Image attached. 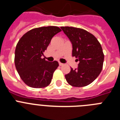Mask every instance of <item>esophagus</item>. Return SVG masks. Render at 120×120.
I'll use <instances>...</instances> for the list:
<instances>
[{"label":"esophagus","mask_w":120,"mask_h":120,"mask_svg":"<svg viewBox=\"0 0 120 120\" xmlns=\"http://www.w3.org/2000/svg\"><path fill=\"white\" fill-rule=\"evenodd\" d=\"M59 65H60V66H62V65H64V64H62V63H61V62H59Z\"/></svg>","instance_id":"1"}]
</instances>
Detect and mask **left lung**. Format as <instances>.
Listing matches in <instances>:
<instances>
[{"mask_svg":"<svg viewBox=\"0 0 120 120\" xmlns=\"http://www.w3.org/2000/svg\"><path fill=\"white\" fill-rule=\"evenodd\" d=\"M73 45L72 56L77 58L78 68L65 76L68 84L83 87L91 83L102 70L104 53L96 37L83 29L61 27Z\"/></svg>","mask_w":120,"mask_h":120,"instance_id":"obj_1","label":"left lung"}]
</instances>
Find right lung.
<instances>
[{"instance_id":"right-lung-1","label":"right lung","mask_w":120,"mask_h":120,"mask_svg":"<svg viewBox=\"0 0 120 120\" xmlns=\"http://www.w3.org/2000/svg\"><path fill=\"white\" fill-rule=\"evenodd\" d=\"M61 31L57 26L37 27L24 34L15 50L14 62L19 76L27 86L41 88L49 85L59 64L42 58L54 35Z\"/></svg>"}]
</instances>
